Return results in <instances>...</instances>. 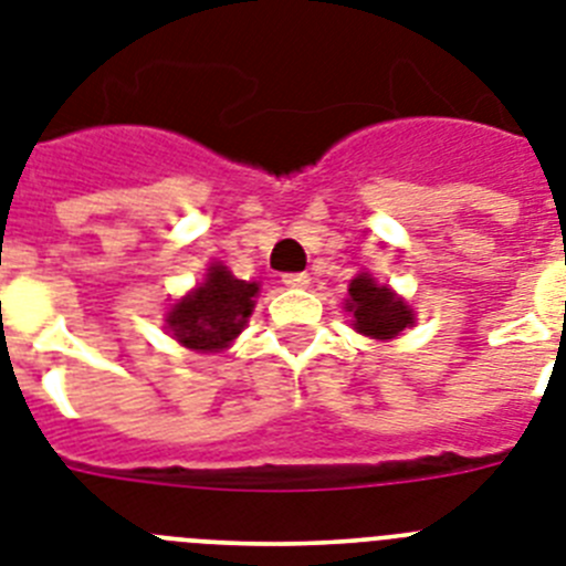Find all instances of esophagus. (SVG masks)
<instances>
[{
    "mask_svg": "<svg viewBox=\"0 0 566 566\" xmlns=\"http://www.w3.org/2000/svg\"><path fill=\"white\" fill-rule=\"evenodd\" d=\"M282 282H284V287H296V291H302V287H307V284H311V275H307V273H284Z\"/></svg>",
    "mask_w": 566,
    "mask_h": 566,
    "instance_id": "esophagus-1",
    "label": "esophagus"
}]
</instances>
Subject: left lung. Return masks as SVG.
Instances as JSON below:
<instances>
[{
	"label": "left lung",
	"instance_id": "8db88e82",
	"mask_svg": "<svg viewBox=\"0 0 566 566\" xmlns=\"http://www.w3.org/2000/svg\"><path fill=\"white\" fill-rule=\"evenodd\" d=\"M345 311L354 316V331L371 339H394L415 325V311L388 284L374 282L371 273L350 279Z\"/></svg>",
	"mask_w": 566,
	"mask_h": 566
}]
</instances>
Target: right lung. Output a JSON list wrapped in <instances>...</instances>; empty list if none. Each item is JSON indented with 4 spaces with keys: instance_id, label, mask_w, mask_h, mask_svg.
Returning a JSON list of instances; mask_svg holds the SVG:
<instances>
[{
    "instance_id": "right-lung-1",
    "label": "right lung",
    "mask_w": 566,
    "mask_h": 566,
    "mask_svg": "<svg viewBox=\"0 0 566 566\" xmlns=\"http://www.w3.org/2000/svg\"><path fill=\"white\" fill-rule=\"evenodd\" d=\"M259 284L235 279L224 264H210L192 293L178 298L166 313L172 339L198 354H218L230 348L255 307Z\"/></svg>"
}]
</instances>
